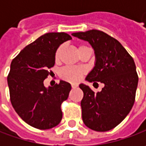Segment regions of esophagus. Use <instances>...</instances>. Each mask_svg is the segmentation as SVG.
Here are the masks:
<instances>
[{
    "label": "esophagus",
    "mask_w": 146,
    "mask_h": 146,
    "mask_svg": "<svg viewBox=\"0 0 146 146\" xmlns=\"http://www.w3.org/2000/svg\"><path fill=\"white\" fill-rule=\"evenodd\" d=\"M78 87V84H71V88H76Z\"/></svg>",
    "instance_id": "1"
}]
</instances>
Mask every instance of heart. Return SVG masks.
Listing matches in <instances>:
<instances>
[{"label": "heart", "mask_w": 146, "mask_h": 146, "mask_svg": "<svg viewBox=\"0 0 146 146\" xmlns=\"http://www.w3.org/2000/svg\"><path fill=\"white\" fill-rule=\"evenodd\" d=\"M88 48L85 45H80L78 50L79 53L83 50L84 48ZM62 50V45L59 46L58 48H57L55 54H54V58L55 61H58L60 55ZM85 73V70L83 67H74V66H66L64 68H62L61 71H60V77L64 80L66 81L70 82V83H77L80 80L82 76L84 75Z\"/></svg>", "instance_id": "obj_1"}]
</instances>
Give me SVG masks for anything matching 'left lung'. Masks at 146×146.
I'll return each instance as SVG.
<instances>
[{"mask_svg":"<svg viewBox=\"0 0 146 146\" xmlns=\"http://www.w3.org/2000/svg\"><path fill=\"white\" fill-rule=\"evenodd\" d=\"M72 36L88 41L95 52V66L86 80L105 85L96 93L80 84L84 92L82 119L92 130L110 131L126 118L135 102L138 76L134 60L116 39L103 31L90 30Z\"/></svg>","mask_w":146,"mask_h":146,"instance_id":"1","label":"left lung"}]
</instances>
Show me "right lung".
<instances>
[{"instance_id": "1", "label": "right lung", "mask_w": 146, "mask_h": 146, "mask_svg": "<svg viewBox=\"0 0 146 146\" xmlns=\"http://www.w3.org/2000/svg\"><path fill=\"white\" fill-rule=\"evenodd\" d=\"M71 36L65 32L46 33L27 45L11 62L7 77L11 104L20 118L30 126L45 130L62 120L61 105L71 86L61 80L53 87H44V80L52 72L54 54Z\"/></svg>"}]
</instances>
